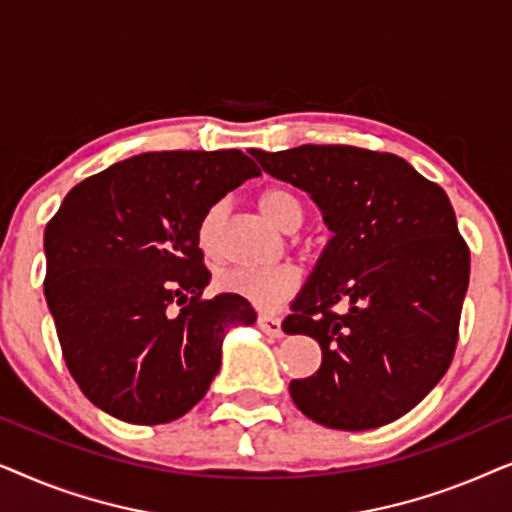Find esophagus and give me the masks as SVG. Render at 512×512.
Listing matches in <instances>:
<instances>
[{
	"label": "esophagus",
	"instance_id": "34e87169",
	"mask_svg": "<svg viewBox=\"0 0 512 512\" xmlns=\"http://www.w3.org/2000/svg\"><path fill=\"white\" fill-rule=\"evenodd\" d=\"M258 328H261L265 335H270V338H282L284 335L282 319L270 317V314H261V317H258Z\"/></svg>",
	"mask_w": 512,
	"mask_h": 512
}]
</instances>
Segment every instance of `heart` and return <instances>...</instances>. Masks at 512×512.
Here are the masks:
<instances>
[{
  "mask_svg": "<svg viewBox=\"0 0 512 512\" xmlns=\"http://www.w3.org/2000/svg\"><path fill=\"white\" fill-rule=\"evenodd\" d=\"M258 207L272 226L284 233H293L305 219V207L300 198L289 188H268L258 200ZM223 205L207 209L198 226V242L205 254L214 256L219 251V230H221ZM219 284L223 291L235 293L249 300L261 310H277L289 300L300 286V272L293 265H277V268H233L221 272Z\"/></svg>",
  "mask_w": 512,
  "mask_h": 512,
  "instance_id": "b5f03b06",
  "label": "heart"
}]
</instances>
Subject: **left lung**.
<instances>
[{"mask_svg": "<svg viewBox=\"0 0 512 512\" xmlns=\"http://www.w3.org/2000/svg\"><path fill=\"white\" fill-rule=\"evenodd\" d=\"M249 153L310 195L333 233L282 324L321 347L317 375L289 384L293 403L340 431L403 417L450 368L459 338L471 256L450 198L394 153L340 144ZM340 299L345 315L330 312Z\"/></svg>", "mask_w": 512, "mask_h": 512, "instance_id": "1", "label": "left lung"}]
</instances>
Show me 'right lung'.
I'll return each mask as SVG.
<instances>
[{
  "label": "right lung",
  "instance_id": "add662e5",
  "mask_svg": "<svg viewBox=\"0 0 512 512\" xmlns=\"http://www.w3.org/2000/svg\"><path fill=\"white\" fill-rule=\"evenodd\" d=\"M258 174L237 149L139 153L76 184L48 221V310L69 373L107 415H186L219 373L226 333L256 321L235 293L202 300L212 275L198 226Z\"/></svg>",
  "mask_w": 512,
  "mask_h": 512
}]
</instances>
